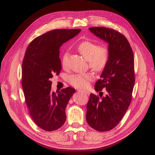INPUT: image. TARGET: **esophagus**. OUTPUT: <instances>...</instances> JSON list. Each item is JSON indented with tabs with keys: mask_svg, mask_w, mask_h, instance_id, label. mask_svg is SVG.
<instances>
[{
	"mask_svg": "<svg viewBox=\"0 0 155 155\" xmlns=\"http://www.w3.org/2000/svg\"><path fill=\"white\" fill-rule=\"evenodd\" d=\"M79 92H81L82 93H84V94H89V92L87 91H84V90H78Z\"/></svg>",
	"mask_w": 155,
	"mask_h": 155,
	"instance_id": "34e87169",
	"label": "esophagus"
}]
</instances>
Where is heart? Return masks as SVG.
I'll return each instance as SVG.
<instances>
[{"instance_id": "b5f03b06", "label": "heart", "mask_w": 155, "mask_h": 155, "mask_svg": "<svg viewBox=\"0 0 155 155\" xmlns=\"http://www.w3.org/2000/svg\"><path fill=\"white\" fill-rule=\"evenodd\" d=\"M77 50L88 61L89 66L96 72H102L107 67L110 58V48L107 44H98L90 41H84L77 46ZM69 64V54L64 53L62 58V66L67 68ZM93 78L91 73L74 74L69 76L68 82L77 88H86Z\"/></svg>"}]
</instances>
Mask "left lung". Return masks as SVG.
<instances>
[{
    "label": "left lung",
    "instance_id": "left-lung-1",
    "mask_svg": "<svg viewBox=\"0 0 155 155\" xmlns=\"http://www.w3.org/2000/svg\"><path fill=\"white\" fill-rule=\"evenodd\" d=\"M93 34L109 43L110 58L94 89L98 95L90 94L86 120L98 131H107L120 122L131 104L134 81L132 48L123 34L106 27L89 28ZM106 89L102 96V89ZM102 94L101 95L100 93Z\"/></svg>",
    "mask_w": 155,
    "mask_h": 155
}]
</instances>
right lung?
<instances>
[{"instance_id":"right-lung-1","label":"right lung","mask_w":155,"mask_h":155,"mask_svg":"<svg viewBox=\"0 0 155 155\" xmlns=\"http://www.w3.org/2000/svg\"><path fill=\"white\" fill-rule=\"evenodd\" d=\"M81 31L58 29L46 32L33 39L25 53L22 71L25 101L33 122L44 131H55L66 122V107L75 89L68 87L52 92L50 78L62 69V44Z\"/></svg>"}]
</instances>
